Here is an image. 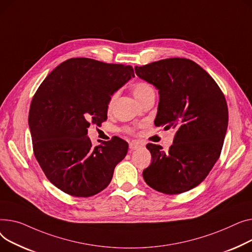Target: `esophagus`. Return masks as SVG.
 <instances>
[{
    "label": "esophagus",
    "mask_w": 252,
    "mask_h": 252,
    "mask_svg": "<svg viewBox=\"0 0 252 252\" xmlns=\"http://www.w3.org/2000/svg\"><path fill=\"white\" fill-rule=\"evenodd\" d=\"M140 146H141V145H140L138 142H135V141H132V142H130V143H129V149H130V151L138 150Z\"/></svg>",
    "instance_id": "34e87169"
}]
</instances>
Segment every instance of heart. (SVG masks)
Here are the masks:
<instances>
[{"mask_svg": "<svg viewBox=\"0 0 252 252\" xmlns=\"http://www.w3.org/2000/svg\"><path fill=\"white\" fill-rule=\"evenodd\" d=\"M132 93H133V95H134V97L137 99V101L140 102L146 96H149L150 94H154L155 91H154L153 86L150 83H147L145 81H138L134 84V86H133ZM115 98H116V94L111 96V98L108 102V108L109 109H111L113 107Z\"/></svg>", "mask_w": 252, "mask_h": 252, "instance_id": "heart-1", "label": "heart"}]
</instances>
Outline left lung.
<instances>
[{
	"instance_id": "1",
	"label": "left lung",
	"mask_w": 252,
	"mask_h": 252,
	"mask_svg": "<svg viewBox=\"0 0 252 252\" xmlns=\"http://www.w3.org/2000/svg\"><path fill=\"white\" fill-rule=\"evenodd\" d=\"M134 69L158 91L155 125L176 130L169 152L146 145L152 164L143 170V179L162 193L186 192L205 179L220 155L228 127L225 96L210 74L188 59L170 58Z\"/></svg>"
}]
</instances>
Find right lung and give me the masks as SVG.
Here are the masks:
<instances>
[{"label": "right lung", "instance_id": "1", "mask_svg": "<svg viewBox=\"0 0 252 252\" xmlns=\"http://www.w3.org/2000/svg\"><path fill=\"white\" fill-rule=\"evenodd\" d=\"M132 77L131 66L73 58L38 87L28 116L33 152L50 182L65 193H98L127 155L128 143L117 136L94 147L87 128L107 120L111 96Z\"/></svg>", "mask_w": 252, "mask_h": 252}]
</instances>
